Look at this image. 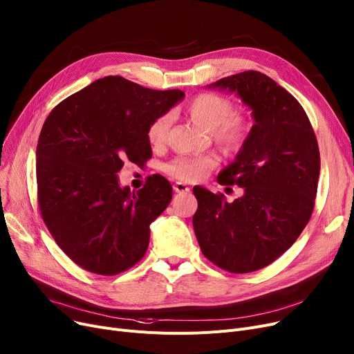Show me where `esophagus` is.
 Masks as SVG:
<instances>
[{"label": "esophagus", "instance_id": "1", "mask_svg": "<svg viewBox=\"0 0 354 354\" xmlns=\"http://www.w3.org/2000/svg\"><path fill=\"white\" fill-rule=\"evenodd\" d=\"M174 192H176V193H189V192H190V187L187 186V184L177 181V183L174 184Z\"/></svg>", "mask_w": 354, "mask_h": 354}]
</instances>
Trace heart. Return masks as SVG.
Listing matches in <instances>:
<instances>
[{"instance_id":"1","label":"heart","mask_w":354,"mask_h":354,"mask_svg":"<svg viewBox=\"0 0 354 354\" xmlns=\"http://www.w3.org/2000/svg\"><path fill=\"white\" fill-rule=\"evenodd\" d=\"M234 111L236 108L232 100L212 92L196 95L187 106L192 120L210 131L213 140L227 153L238 151L245 144L250 131L249 122L243 116L233 115ZM170 124V113L156 118L147 131L148 142L153 147H161L167 140ZM216 164L217 158L214 156H181L168 162L165 165V171L183 181H197L203 178Z\"/></svg>"}]
</instances>
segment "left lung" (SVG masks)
<instances>
[{"label": "left lung", "instance_id": "1", "mask_svg": "<svg viewBox=\"0 0 354 354\" xmlns=\"http://www.w3.org/2000/svg\"><path fill=\"white\" fill-rule=\"evenodd\" d=\"M209 88L236 93L255 124L217 181L243 189L223 194L194 186L193 227L203 255L233 274L262 269L290 249L307 226L317 194L319 151L306 111L269 76L246 71Z\"/></svg>", "mask_w": 354, "mask_h": 354}]
</instances>
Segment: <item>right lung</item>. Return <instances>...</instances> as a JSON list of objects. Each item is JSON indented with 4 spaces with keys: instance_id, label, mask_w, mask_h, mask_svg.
<instances>
[{
    "instance_id": "add662e5",
    "label": "right lung",
    "mask_w": 354,
    "mask_h": 354,
    "mask_svg": "<svg viewBox=\"0 0 354 354\" xmlns=\"http://www.w3.org/2000/svg\"><path fill=\"white\" fill-rule=\"evenodd\" d=\"M183 97L177 89L106 76L47 116L36 151L39 206L56 243L80 268L116 275L145 255L149 225L171 201L173 187L154 174L131 192L118 173L125 160L140 165L151 158L149 124Z\"/></svg>"
}]
</instances>
